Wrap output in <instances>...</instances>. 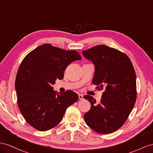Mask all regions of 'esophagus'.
Listing matches in <instances>:
<instances>
[{
	"mask_svg": "<svg viewBox=\"0 0 153 153\" xmlns=\"http://www.w3.org/2000/svg\"><path fill=\"white\" fill-rule=\"evenodd\" d=\"M78 96H79V100H83V96L82 94H79Z\"/></svg>",
	"mask_w": 153,
	"mask_h": 153,
	"instance_id": "34e87169",
	"label": "esophagus"
}]
</instances>
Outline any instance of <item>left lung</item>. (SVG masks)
I'll return each instance as SVG.
<instances>
[{"instance_id": "obj_1", "label": "left lung", "mask_w": 153, "mask_h": 153, "mask_svg": "<svg viewBox=\"0 0 153 153\" xmlns=\"http://www.w3.org/2000/svg\"><path fill=\"white\" fill-rule=\"evenodd\" d=\"M95 66L92 83L104 89L101 103L93 97H83L91 103L84 114L89 127L100 134H109L127 120L136 100V79L134 67L126 54L105 45H97L82 52Z\"/></svg>"}]
</instances>
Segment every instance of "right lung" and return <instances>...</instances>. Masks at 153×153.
Wrapping results in <instances>:
<instances>
[{
  "instance_id": "right-lung-1",
  "label": "right lung",
  "mask_w": 153,
  "mask_h": 153,
  "mask_svg": "<svg viewBox=\"0 0 153 153\" xmlns=\"http://www.w3.org/2000/svg\"><path fill=\"white\" fill-rule=\"evenodd\" d=\"M74 50H65L44 44L22 60L15 79L17 103L25 120L38 131H46L61 122L70 105L77 101L72 91L59 93L52 85L62 79L68 65L81 60Z\"/></svg>"
}]
</instances>
